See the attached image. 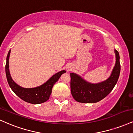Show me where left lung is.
I'll return each instance as SVG.
<instances>
[{
    "label": "left lung",
    "mask_w": 133,
    "mask_h": 133,
    "mask_svg": "<svg viewBox=\"0 0 133 133\" xmlns=\"http://www.w3.org/2000/svg\"><path fill=\"white\" fill-rule=\"evenodd\" d=\"M116 62L109 77L101 82L93 84L76 73L71 75V92L73 98L80 103H96L106 97L117 83L120 73L119 55L115 49Z\"/></svg>",
    "instance_id": "8db88e82"
}]
</instances>
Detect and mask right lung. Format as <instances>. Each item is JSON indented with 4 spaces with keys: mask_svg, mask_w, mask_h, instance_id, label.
<instances>
[{
    "mask_svg": "<svg viewBox=\"0 0 133 133\" xmlns=\"http://www.w3.org/2000/svg\"><path fill=\"white\" fill-rule=\"evenodd\" d=\"M10 51L11 50L9 51L7 56L5 73L7 82L13 92L25 102L31 104H40L47 101L52 92V87L62 74L65 73V70L56 73L46 82L38 87L33 88L22 87L17 84L11 77L9 71V57Z\"/></svg>",
    "mask_w": 133,
    "mask_h": 133,
    "instance_id": "obj_1",
    "label": "right lung"
}]
</instances>
